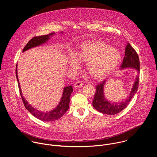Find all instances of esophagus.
I'll return each instance as SVG.
<instances>
[{
    "instance_id": "obj_1",
    "label": "esophagus",
    "mask_w": 157,
    "mask_h": 157,
    "mask_svg": "<svg viewBox=\"0 0 157 157\" xmlns=\"http://www.w3.org/2000/svg\"><path fill=\"white\" fill-rule=\"evenodd\" d=\"M83 85V83L81 81H76L75 84H74V87H76V88H79V87H82Z\"/></svg>"
}]
</instances>
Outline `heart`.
Segmentation results:
<instances>
[{
  "label": "heart",
  "mask_w": 157,
  "mask_h": 157,
  "mask_svg": "<svg viewBox=\"0 0 157 157\" xmlns=\"http://www.w3.org/2000/svg\"><path fill=\"white\" fill-rule=\"evenodd\" d=\"M79 59L87 63V69L94 77L101 78L108 75L119 64V52L103 42H89L82 44L76 53ZM69 66L73 69L79 66V61L72 56Z\"/></svg>",
  "instance_id": "heart-1"
}]
</instances>
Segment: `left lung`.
<instances>
[{"mask_svg": "<svg viewBox=\"0 0 157 157\" xmlns=\"http://www.w3.org/2000/svg\"><path fill=\"white\" fill-rule=\"evenodd\" d=\"M126 68H135L137 70L138 74L140 73V61L138 54L128 43L125 47V56L121 64V69ZM105 81V80L103 81L96 86V93L93 101V105L98 111L102 114L108 115L117 114L127 106L133 96L137 93L139 87V76L138 75L136 77L129 96L125 101H122L119 103H111L104 98V87Z\"/></svg>", "mask_w": 157, "mask_h": 157, "instance_id": "1", "label": "left lung"}]
</instances>
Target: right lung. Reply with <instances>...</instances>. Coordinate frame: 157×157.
Masks as SVG:
<instances>
[{"label": "right lung", "mask_w": 157, "mask_h": 157, "mask_svg": "<svg viewBox=\"0 0 157 157\" xmlns=\"http://www.w3.org/2000/svg\"><path fill=\"white\" fill-rule=\"evenodd\" d=\"M55 34L54 33H51L46 35H41V36H35L32 38L25 45L24 47L23 52H25L29 49H30L33 47H35L36 46H39L40 44L46 43L50 38V36H53ZM16 66L15 69V73H16V77L18 82V88L20 94L22 99V101L24 102V104L25 107V108L30 112V113L35 117L37 119L45 121V122H50V121H55L58 119H59L60 117H61L69 109V104L70 101V96L71 93H73V87L71 86H69L64 87L63 93L62 95L61 99L59 103V104L53 110L50 112H47V113H43V112L39 111L34 109L30 104H29V102L24 98L23 96H22V93L21 91V88L20 86V83L18 79L17 76V67Z\"/></svg>", "instance_id": "add662e5"}]
</instances>
